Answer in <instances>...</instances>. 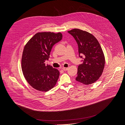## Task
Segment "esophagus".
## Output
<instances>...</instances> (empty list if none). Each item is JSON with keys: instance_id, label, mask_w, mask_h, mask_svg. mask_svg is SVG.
I'll return each instance as SVG.
<instances>
[{"instance_id": "esophagus-1", "label": "esophagus", "mask_w": 125, "mask_h": 125, "mask_svg": "<svg viewBox=\"0 0 125 125\" xmlns=\"http://www.w3.org/2000/svg\"><path fill=\"white\" fill-rule=\"evenodd\" d=\"M68 68H66V67H64V68H63V70H64V71H67L68 70Z\"/></svg>"}]
</instances>
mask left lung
<instances>
[{"label":"left lung","mask_w":125,"mask_h":125,"mask_svg":"<svg viewBox=\"0 0 125 125\" xmlns=\"http://www.w3.org/2000/svg\"><path fill=\"white\" fill-rule=\"evenodd\" d=\"M68 32L76 40L79 57L83 59V63L78 68L76 80L86 85L94 83L102 75L105 62L99 42L92 34L86 31L74 29Z\"/></svg>","instance_id":"left-lung-1"}]
</instances>
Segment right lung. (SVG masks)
I'll return each instance as SVG.
<instances>
[{"instance_id": "right-lung-1", "label": "right lung", "mask_w": 125, "mask_h": 125, "mask_svg": "<svg viewBox=\"0 0 125 125\" xmlns=\"http://www.w3.org/2000/svg\"><path fill=\"white\" fill-rule=\"evenodd\" d=\"M62 39L61 32H42L35 34L24 47L22 69L25 78L33 88L47 92L54 87L59 77V71L45 65L51 49Z\"/></svg>"}]
</instances>
